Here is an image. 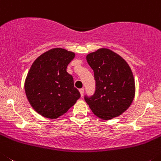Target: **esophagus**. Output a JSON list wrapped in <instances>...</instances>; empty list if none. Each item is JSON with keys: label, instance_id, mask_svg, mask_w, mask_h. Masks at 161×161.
<instances>
[{"label": "esophagus", "instance_id": "obj_1", "mask_svg": "<svg viewBox=\"0 0 161 161\" xmlns=\"http://www.w3.org/2000/svg\"><path fill=\"white\" fill-rule=\"evenodd\" d=\"M79 92H80L81 96H83V94H84V89H83V88H81V89H79Z\"/></svg>", "mask_w": 161, "mask_h": 161}]
</instances>
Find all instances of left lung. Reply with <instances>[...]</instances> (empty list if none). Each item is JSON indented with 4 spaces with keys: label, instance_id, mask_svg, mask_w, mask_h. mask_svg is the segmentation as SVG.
Segmentation results:
<instances>
[{
    "label": "left lung",
    "instance_id": "8db88e82",
    "mask_svg": "<svg viewBox=\"0 0 161 161\" xmlns=\"http://www.w3.org/2000/svg\"><path fill=\"white\" fill-rule=\"evenodd\" d=\"M94 70L96 89L85 100L92 112L104 120L119 116L131 106L136 93L131 67L118 53L101 48L86 55Z\"/></svg>",
    "mask_w": 161,
    "mask_h": 161
}]
</instances>
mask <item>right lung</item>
I'll return each mask as SVG.
<instances>
[{"label":"right lung","instance_id":"1","mask_svg":"<svg viewBox=\"0 0 161 161\" xmlns=\"http://www.w3.org/2000/svg\"><path fill=\"white\" fill-rule=\"evenodd\" d=\"M74 52L53 48L34 61L25 81V91L32 108L46 118L57 119L80 98L72 75L66 72Z\"/></svg>","mask_w":161,"mask_h":161}]
</instances>
